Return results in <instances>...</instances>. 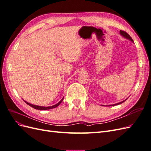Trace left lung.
Instances as JSON below:
<instances>
[{"mask_svg": "<svg viewBox=\"0 0 151 151\" xmlns=\"http://www.w3.org/2000/svg\"><path fill=\"white\" fill-rule=\"evenodd\" d=\"M120 35L123 36V37H124V38H127V39H128V40H130L131 42H134V41H133V40H132V38L130 37V35L128 34L127 33H126L125 31H122V30H120ZM127 100V99H125V100H124V101H122V102H120V103H116V104H111V105H108V106H115V105H118V104H122V103H123L124 101H125Z\"/></svg>", "mask_w": 151, "mask_h": 151, "instance_id": "1", "label": "left lung"}]
</instances>
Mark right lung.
<instances>
[{
  "label": "right lung",
  "instance_id": "right-lung-1",
  "mask_svg": "<svg viewBox=\"0 0 151 151\" xmlns=\"http://www.w3.org/2000/svg\"><path fill=\"white\" fill-rule=\"evenodd\" d=\"M63 98L60 100V101H59L58 103H57L56 104H55V105H53V106H47V107H45V106H38V105H34V104H30V103H28L27 101H24H24L26 103V104H28V105H29L30 106H31L32 108H35V109H40V110H47V109H53V108H56V107H57L59 104H60L62 102V101H63Z\"/></svg>",
  "mask_w": 151,
  "mask_h": 151
}]
</instances>
